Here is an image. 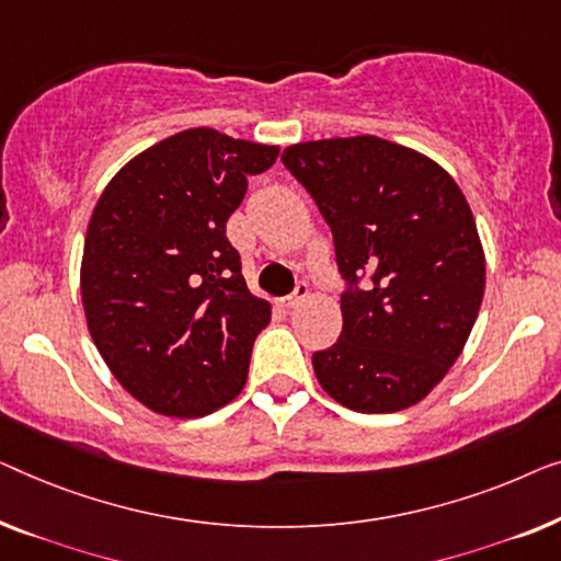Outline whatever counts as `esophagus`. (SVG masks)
<instances>
[{"label":"esophagus","instance_id":"esophagus-1","mask_svg":"<svg viewBox=\"0 0 561 561\" xmlns=\"http://www.w3.org/2000/svg\"><path fill=\"white\" fill-rule=\"evenodd\" d=\"M307 297H310V287H307V282H297L295 291H291V295H289L287 299H284V305H287V307H297V305H302Z\"/></svg>","mask_w":561,"mask_h":561}]
</instances>
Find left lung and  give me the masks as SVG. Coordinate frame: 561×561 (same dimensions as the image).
Returning a JSON list of instances; mask_svg holds the SVG:
<instances>
[{"label":"left lung","mask_w":561,"mask_h":561,"mask_svg":"<svg viewBox=\"0 0 561 561\" xmlns=\"http://www.w3.org/2000/svg\"><path fill=\"white\" fill-rule=\"evenodd\" d=\"M282 162L333 231L343 333L312 356L337 404L389 414L445 378L476 325L485 256L453 178L381 137L302 141Z\"/></svg>","instance_id":"8db88e82"}]
</instances>
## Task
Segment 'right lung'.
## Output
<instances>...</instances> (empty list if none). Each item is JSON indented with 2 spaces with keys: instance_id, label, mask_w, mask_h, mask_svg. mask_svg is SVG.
I'll use <instances>...</instances> for the list:
<instances>
[{
  "instance_id": "add662e5",
  "label": "right lung",
  "mask_w": 561,
  "mask_h": 561,
  "mask_svg": "<svg viewBox=\"0 0 561 561\" xmlns=\"http://www.w3.org/2000/svg\"><path fill=\"white\" fill-rule=\"evenodd\" d=\"M277 154L208 126L172 134L126 162L93 208L81 264L89 333L157 414L205 416L247 383L272 307L249 291L226 220Z\"/></svg>"
}]
</instances>
